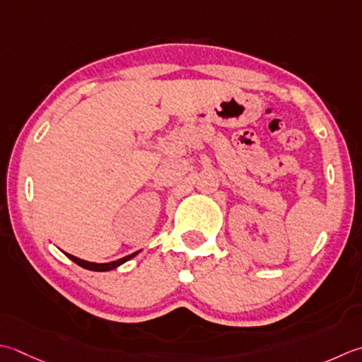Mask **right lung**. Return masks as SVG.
Wrapping results in <instances>:
<instances>
[{
  "instance_id": "1",
  "label": "right lung",
  "mask_w": 362,
  "mask_h": 362,
  "mask_svg": "<svg viewBox=\"0 0 362 362\" xmlns=\"http://www.w3.org/2000/svg\"><path fill=\"white\" fill-rule=\"evenodd\" d=\"M136 254H138V252H133V254H130V256H125V257L119 259V260H115V262H108V264H94V262H86V260H83V259L74 257L72 254H67V252H66V256H67L70 260H74L75 264H78V265L83 267V268H86V270H92V272H108V270H112V268L122 265L124 262L130 260L132 257L136 256Z\"/></svg>"
}]
</instances>
